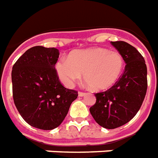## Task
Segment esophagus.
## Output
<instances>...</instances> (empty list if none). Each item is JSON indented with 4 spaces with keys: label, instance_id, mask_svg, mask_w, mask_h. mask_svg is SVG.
<instances>
[{
    "label": "esophagus",
    "instance_id": "1",
    "mask_svg": "<svg viewBox=\"0 0 158 158\" xmlns=\"http://www.w3.org/2000/svg\"><path fill=\"white\" fill-rule=\"evenodd\" d=\"M85 94H86V93H85V92H79V96L80 97L85 96Z\"/></svg>",
    "mask_w": 158,
    "mask_h": 158
}]
</instances>
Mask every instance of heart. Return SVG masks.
<instances>
[{
  "mask_svg": "<svg viewBox=\"0 0 158 158\" xmlns=\"http://www.w3.org/2000/svg\"><path fill=\"white\" fill-rule=\"evenodd\" d=\"M124 67L121 53L106 48L79 50L71 53L69 59L56 64V70L62 82L68 87L84 79L89 87L95 91L106 90L117 82Z\"/></svg>",
  "mask_w": 158,
  "mask_h": 158,
  "instance_id": "obj_1",
  "label": "heart"
}]
</instances>
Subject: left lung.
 <instances>
[{
	"instance_id": "left-lung-1",
	"label": "left lung",
	"mask_w": 158,
	"mask_h": 158,
	"mask_svg": "<svg viewBox=\"0 0 158 158\" xmlns=\"http://www.w3.org/2000/svg\"><path fill=\"white\" fill-rule=\"evenodd\" d=\"M111 44L127 64L124 73L111 88L95 94L96 102L89 108L94 121L106 129L129 122L141 108L148 89V69L141 53L123 41Z\"/></svg>"
}]
</instances>
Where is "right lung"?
Masks as SVG:
<instances>
[{
  "label": "right lung",
  "instance_id": "add662e5",
  "mask_svg": "<svg viewBox=\"0 0 158 158\" xmlns=\"http://www.w3.org/2000/svg\"><path fill=\"white\" fill-rule=\"evenodd\" d=\"M59 52L54 48L32 47L12 67L15 106L30 126L41 130L58 127L67 115L78 92L64 87L55 64Z\"/></svg>",
  "mask_w": 158,
  "mask_h": 158
}]
</instances>
